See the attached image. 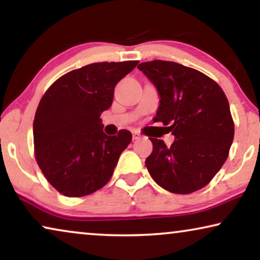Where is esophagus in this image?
Instances as JSON below:
<instances>
[{
  "label": "esophagus",
  "instance_id": "34e87169",
  "mask_svg": "<svg viewBox=\"0 0 260 260\" xmlns=\"http://www.w3.org/2000/svg\"><path fill=\"white\" fill-rule=\"evenodd\" d=\"M142 138V136L140 134H137V133H135L134 135H133V141H138V140H141Z\"/></svg>",
  "mask_w": 260,
  "mask_h": 260
}]
</instances>
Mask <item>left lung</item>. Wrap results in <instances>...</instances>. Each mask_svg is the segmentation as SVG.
I'll return each mask as SVG.
<instances>
[{
  "label": "left lung",
  "instance_id": "1",
  "mask_svg": "<svg viewBox=\"0 0 260 260\" xmlns=\"http://www.w3.org/2000/svg\"><path fill=\"white\" fill-rule=\"evenodd\" d=\"M157 88L155 122L169 125L170 147L150 138L152 152L145 166L158 186L175 194L204 188L229 157L234 123L222 88L200 71L163 60L137 66Z\"/></svg>",
  "mask_w": 260,
  "mask_h": 260
}]
</instances>
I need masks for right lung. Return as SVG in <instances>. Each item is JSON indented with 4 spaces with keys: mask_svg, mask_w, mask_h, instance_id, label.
<instances>
[{
    "mask_svg": "<svg viewBox=\"0 0 260 260\" xmlns=\"http://www.w3.org/2000/svg\"><path fill=\"white\" fill-rule=\"evenodd\" d=\"M137 63H90L63 74L42 95L33 123L35 159L65 197H85L104 187L133 140L127 130L105 135L101 115L111 106L117 83Z\"/></svg>",
    "mask_w": 260,
    "mask_h": 260,
    "instance_id": "right-lung-1",
    "label": "right lung"
}]
</instances>
